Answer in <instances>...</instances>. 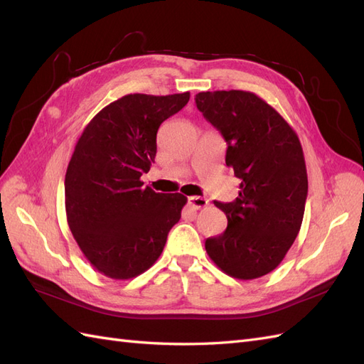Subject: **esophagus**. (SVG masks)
Instances as JSON below:
<instances>
[{
    "instance_id": "obj_1",
    "label": "esophagus",
    "mask_w": 364,
    "mask_h": 364,
    "mask_svg": "<svg viewBox=\"0 0 364 364\" xmlns=\"http://www.w3.org/2000/svg\"><path fill=\"white\" fill-rule=\"evenodd\" d=\"M188 205L193 206L194 209H200L208 205V199H205V197H200V196H191V197H188Z\"/></svg>"
}]
</instances>
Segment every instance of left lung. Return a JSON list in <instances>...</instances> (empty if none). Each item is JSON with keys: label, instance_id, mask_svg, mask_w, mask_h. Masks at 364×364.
Here are the masks:
<instances>
[{"label": "left lung", "instance_id": "left-lung-1", "mask_svg": "<svg viewBox=\"0 0 364 364\" xmlns=\"http://www.w3.org/2000/svg\"><path fill=\"white\" fill-rule=\"evenodd\" d=\"M196 105L223 135L226 165L241 179L234 202H214L228 228L208 238L205 249L229 277H264L279 266L302 225L308 178L301 141L253 92H199Z\"/></svg>", "mask_w": 364, "mask_h": 364}]
</instances>
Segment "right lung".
I'll use <instances>...</instances> for the list:
<instances>
[{"mask_svg":"<svg viewBox=\"0 0 364 364\" xmlns=\"http://www.w3.org/2000/svg\"><path fill=\"white\" fill-rule=\"evenodd\" d=\"M190 92L127 94L103 107L83 130L65 174V209L74 240L91 266L112 279L144 273L164 250L186 197L142 186L156 156L162 121Z\"/></svg>","mask_w":364,"mask_h":364,"instance_id":"1","label":"right lung"}]
</instances>
